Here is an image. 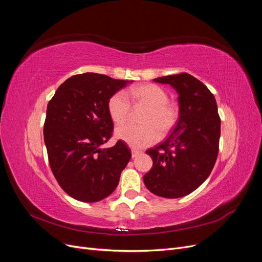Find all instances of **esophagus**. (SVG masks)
Wrapping results in <instances>:
<instances>
[{
	"label": "esophagus",
	"instance_id": "esophagus-1",
	"mask_svg": "<svg viewBox=\"0 0 262 262\" xmlns=\"http://www.w3.org/2000/svg\"><path fill=\"white\" fill-rule=\"evenodd\" d=\"M131 153H132V157L134 158V157H137V156L141 153V150L136 149V148H132V149H131Z\"/></svg>",
	"mask_w": 262,
	"mask_h": 262
}]
</instances>
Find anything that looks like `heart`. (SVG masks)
<instances>
[{
	"label": "heart",
	"instance_id": "obj_1",
	"mask_svg": "<svg viewBox=\"0 0 262 262\" xmlns=\"http://www.w3.org/2000/svg\"><path fill=\"white\" fill-rule=\"evenodd\" d=\"M131 101L136 107L146 110L141 117V125L122 124L115 131L116 138L132 147L142 148L157 140L158 131L166 134L176 125L179 109L176 104L168 101V95L162 87L155 84H142L129 91ZM108 114L116 124L125 122L131 105L123 92H117L110 96L107 104Z\"/></svg>",
	"mask_w": 262,
	"mask_h": 262
}]
</instances>
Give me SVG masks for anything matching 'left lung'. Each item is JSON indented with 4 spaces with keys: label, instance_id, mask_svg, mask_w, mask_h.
Returning a JSON list of instances; mask_svg holds the SVG:
<instances>
[{
    "label": "left lung",
    "instance_id": "8db88e82",
    "mask_svg": "<svg viewBox=\"0 0 262 262\" xmlns=\"http://www.w3.org/2000/svg\"><path fill=\"white\" fill-rule=\"evenodd\" d=\"M178 93L179 119L163 143L149 148L153 167L143 180L150 192L168 199L185 196L201 186L219 153L221 119L214 95L188 73L157 77Z\"/></svg>",
    "mask_w": 262,
    "mask_h": 262
}]
</instances>
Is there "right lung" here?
<instances>
[{"mask_svg":"<svg viewBox=\"0 0 262 262\" xmlns=\"http://www.w3.org/2000/svg\"><path fill=\"white\" fill-rule=\"evenodd\" d=\"M130 82L97 73L73 75L47 106L43 138L50 167L75 200L97 202L112 194L130 161L131 150L123 141L100 147L114 130L108 99Z\"/></svg>","mask_w":262,"mask_h":262,"instance_id":"add662e5","label":"right lung"}]
</instances>
